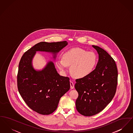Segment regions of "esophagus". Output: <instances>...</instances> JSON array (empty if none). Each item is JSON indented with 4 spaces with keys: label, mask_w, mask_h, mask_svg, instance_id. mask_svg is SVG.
I'll return each instance as SVG.
<instances>
[{
    "label": "esophagus",
    "mask_w": 133,
    "mask_h": 133,
    "mask_svg": "<svg viewBox=\"0 0 133 133\" xmlns=\"http://www.w3.org/2000/svg\"><path fill=\"white\" fill-rule=\"evenodd\" d=\"M70 84L71 89H73L74 87V84H73V82H72L71 81H70Z\"/></svg>",
    "instance_id": "34e87169"
}]
</instances>
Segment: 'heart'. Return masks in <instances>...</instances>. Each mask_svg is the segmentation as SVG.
I'll use <instances>...</instances> for the list:
<instances>
[{"label":"heart","mask_w":133,"mask_h":133,"mask_svg":"<svg viewBox=\"0 0 133 133\" xmlns=\"http://www.w3.org/2000/svg\"><path fill=\"white\" fill-rule=\"evenodd\" d=\"M97 60V56L94 52L75 48L65 52L62 59L58 60L57 65L64 72L67 71L68 66H71V72L74 77L84 78L92 73Z\"/></svg>","instance_id":"obj_1"}]
</instances>
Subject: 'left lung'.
<instances>
[{
    "mask_svg": "<svg viewBox=\"0 0 133 133\" xmlns=\"http://www.w3.org/2000/svg\"><path fill=\"white\" fill-rule=\"evenodd\" d=\"M99 59L91 74L76 80L78 93L76 108L82 115L90 117L104 109L114 98L117 90V69L114 59L101 47L92 45Z\"/></svg>",
    "mask_w": 133,
    "mask_h": 133,
    "instance_id": "left-lung-1",
    "label": "left lung"
}]
</instances>
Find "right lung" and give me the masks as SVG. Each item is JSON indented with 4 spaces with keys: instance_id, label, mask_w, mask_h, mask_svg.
<instances>
[{
    "instance_id": "1",
    "label": "right lung",
    "mask_w": 133,
    "mask_h": 133,
    "mask_svg": "<svg viewBox=\"0 0 133 133\" xmlns=\"http://www.w3.org/2000/svg\"><path fill=\"white\" fill-rule=\"evenodd\" d=\"M66 41L47 43L42 42L26 51L18 65L17 85L19 93L27 105L43 115L53 112L57 108L60 98L70 89V79L60 76L54 63L49 62L42 71L35 70L32 59L37 51L56 54L67 45Z\"/></svg>"
}]
</instances>
